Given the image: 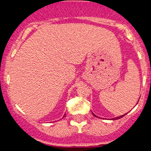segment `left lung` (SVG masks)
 Instances as JSON below:
<instances>
[{
  "label": "left lung",
  "instance_id": "1",
  "mask_svg": "<svg viewBox=\"0 0 151 151\" xmlns=\"http://www.w3.org/2000/svg\"><path fill=\"white\" fill-rule=\"evenodd\" d=\"M139 101V100H138ZM92 114H93V115L94 116H95V117H97V115H94V114L93 113V112H92ZM127 114V113H126ZM126 114H125V115H120V116H119V117H115V118H112V119H111V120H118V119H120V118H121V117H124V116H125V115H126Z\"/></svg>",
  "mask_w": 151,
  "mask_h": 151
}]
</instances>
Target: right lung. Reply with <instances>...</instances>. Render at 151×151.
<instances>
[{
	"mask_svg": "<svg viewBox=\"0 0 151 151\" xmlns=\"http://www.w3.org/2000/svg\"><path fill=\"white\" fill-rule=\"evenodd\" d=\"M64 116H65V114H64Z\"/></svg>",
	"mask_w": 151,
	"mask_h": 151,
	"instance_id": "obj_1",
	"label": "right lung"
}]
</instances>
